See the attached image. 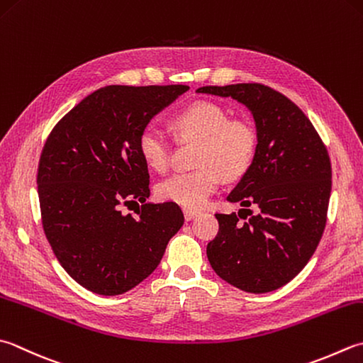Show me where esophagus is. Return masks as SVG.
<instances>
[{"label": "esophagus", "mask_w": 363, "mask_h": 363, "mask_svg": "<svg viewBox=\"0 0 363 363\" xmlns=\"http://www.w3.org/2000/svg\"><path fill=\"white\" fill-rule=\"evenodd\" d=\"M198 214H200V211H196V209H184V217H186V220H191V218H195Z\"/></svg>", "instance_id": "obj_1"}]
</instances>
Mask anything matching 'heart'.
I'll return each instance as SVG.
<instances>
[{
    "instance_id": "heart-1",
    "label": "heart",
    "mask_w": 363,
    "mask_h": 363,
    "mask_svg": "<svg viewBox=\"0 0 363 363\" xmlns=\"http://www.w3.org/2000/svg\"><path fill=\"white\" fill-rule=\"evenodd\" d=\"M184 140H200L194 172L177 173L163 179L157 195L187 209H196L218 189L222 177L236 181L252 167L257 155L258 135L247 119H230L222 105L198 101L181 110L173 119ZM138 151L149 167L163 172L169 163L172 146L167 135L147 125L138 135Z\"/></svg>"
}]
</instances>
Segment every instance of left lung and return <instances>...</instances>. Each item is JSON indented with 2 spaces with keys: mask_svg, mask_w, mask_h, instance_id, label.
<instances>
[{
  "mask_svg": "<svg viewBox=\"0 0 363 363\" xmlns=\"http://www.w3.org/2000/svg\"><path fill=\"white\" fill-rule=\"evenodd\" d=\"M196 92L245 105L258 135L252 167L226 196L242 209L216 214L218 233L206 248L208 259L220 279L247 293L279 289L302 271L324 233L332 189L328 149L299 106L264 84Z\"/></svg>",
  "mask_w": 363,
  "mask_h": 363,
  "instance_id": "1",
  "label": "left lung"
}]
</instances>
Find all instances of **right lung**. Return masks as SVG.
Returning <instances> with one entry per match:
<instances>
[{
    "label": "right lung",
    "mask_w": 363,
    "mask_h": 363,
    "mask_svg": "<svg viewBox=\"0 0 363 363\" xmlns=\"http://www.w3.org/2000/svg\"><path fill=\"white\" fill-rule=\"evenodd\" d=\"M189 89L111 84L77 104L48 135L38 169L42 225L53 253L92 293L118 296L151 275L184 214L147 203V163L138 135ZM142 203L138 217L123 205Z\"/></svg>",
    "instance_id": "right-lung-1"
}]
</instances>
